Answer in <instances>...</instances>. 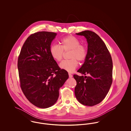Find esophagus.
I'll return each mask as SVG.
<instances>
[{
  "label": "esophagus",
  "mask_w": 131,
  "mask_h": 131,
  "mask_svg": "<svg viewBox=\"0 0 131 131\" xmlns=\"http://www.w3.org/2000/svg\"><path fill=\"white\" fill-rule=\"evenodd\" d=\"M69 78H72V77H73V75L69 73Z\"/></svg>",
  "instance_id": "1"
}]
</instances>
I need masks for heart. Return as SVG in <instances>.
<instances>
[{
  "label": "heart",
  "instance_id": "heart-1",
  "mask_svg": "<svg viewBox=\"0 0 131 131\" xmlns=\"http://www.w3.org/2000/svg\"><path fill=\"white\" fill-rule=\"evenodd\" d=\"M80 43V40L74 36H65L60 40V46L55 44L50 46V56L54 60L60 62L62 60L64 51L70 50L69 57L71 59L63 61L59 66L63 70L72 73L79 65L78 60L80 62L84 61L88 55L87 47Z\"/></svg>",
  "mask_w": 131,
  "mask_h": 131
}]
</instances>
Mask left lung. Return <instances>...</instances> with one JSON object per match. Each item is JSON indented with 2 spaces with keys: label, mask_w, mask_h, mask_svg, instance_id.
Here are the masks:
<instances>
[{
  "label": "left lung",
  "mask_w": 131,
  "mask_h": 131,
  "mask_svg": "<svg viewBox=\"0 0 131 131\" xmlns=\"http://www.w3.org/2000/svg\"><path fill=\"white\" fill-rule=\"evenodd\" d=\"M87 39L88 55L78 72L89 76L74 75L77 81L75 96L81 104H99L109 91L112 82V58L105 43L95 32L85 30L76 33Z\"/></svg>",
  "instance_id": "1"
}]
</instances>
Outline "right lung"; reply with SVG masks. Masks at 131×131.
<instances>
[{"label":"right lung","instance_id":"right-lung-1","mask_svg":"<svg viewBox=\"0 0 131 131\" xmlns=\"http://www.w3.org/2000/svg\"><path fill=\"white\" fill-rule=\"evenodd\" d=\"M57 34L40 31L31 34L18 57L20 86L26 98L34 106L46 108L53 105L59 89L69 75L50 54V44Z\"/></svg>","mask_w":131,"mask_h":131}]
</instances>
